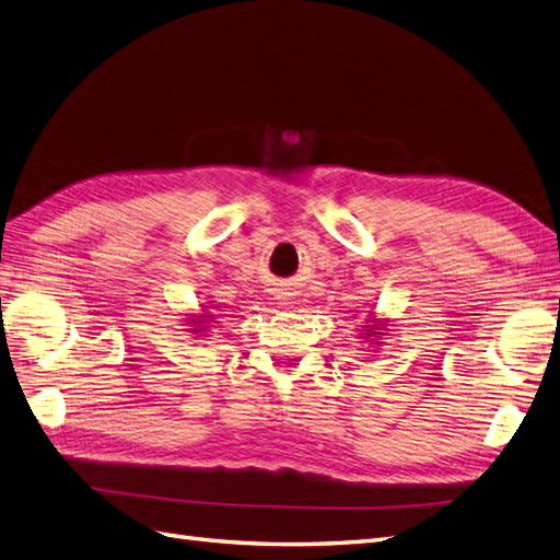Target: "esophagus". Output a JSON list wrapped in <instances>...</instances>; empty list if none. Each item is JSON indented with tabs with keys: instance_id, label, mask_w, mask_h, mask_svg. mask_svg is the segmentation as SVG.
Segmentation results:
<instances>
[{
	"instance_id": "1",
	"label": "esophagus",
	"mask_w": 560,
	"mask_h": 560,
	"mask_svg": "<svg viewBox=\"0 0 560 560\" xmlns=\"http://www.w3.org/2000/svg\"><path fill=\"white\" fill-rule=\"evenodd\" d=\"M282 301H287V299H284V296H282Z\"/></svg>"
}]
</instances>
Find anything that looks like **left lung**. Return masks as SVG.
Segmentation results:
<instances>
[{
  "label": "left lung",
  "mask_w": 560,
  "mask_h": 560,
  "mask_svg": "<svg viewBox=\"0 0 560 560\" xmlns=\"http://www.w3.org/2000/svg\"><path fill=\"white\" fill-rule=\"evenodd\" d=\"M371 315V319L369 322H364V329H360L364 336V343H369L371 348H376V346H381L383 343V336L389 331L387 329V322L389 319H385V317H378L376 313H369Z\"/></svg>",
  "instance_id": "obj_1"
}]
</instances>
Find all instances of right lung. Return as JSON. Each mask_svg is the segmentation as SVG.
Returning <instances> with one entry per match:
<instances>
[{"mask_svg": "<svg viewBox=\"0 0 560 560\" xmlns=\"http://www.w3.org/2000/svg\"><path fill=\"white\" fill-rule=\"evenodd\" d=\"M217 308V306H214ZM214 322V313H210L208 306H202L200 313H194L189 315V319H186V325H189L191 334H198V336H208L206 331L210 329V325Z\"/></svg>", "mask_w": 560, "mask_h": 560, "instance_id": "add662e5", "label": "right lung"}]
</instances>
